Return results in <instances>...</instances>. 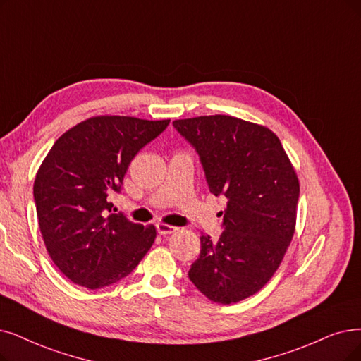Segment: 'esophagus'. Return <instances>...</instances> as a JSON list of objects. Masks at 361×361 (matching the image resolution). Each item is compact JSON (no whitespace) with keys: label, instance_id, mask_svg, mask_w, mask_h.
I'll return each mask as SVG.
<instances>
[{"label":"esophagus","instance_id":"obj_1","mask_svg":"<svg viewBox=\"0 0 361 361\" xmlns=\"http://www.w3.org/2000/svg\"><path fill=\"white\" fill-rule=\"evenodd\" d=\"M157 231H158V234H160V235H167V234L176 233L178 228H176V226H171V225H169V224L160 222V224H157Z\"/></svg>","mask_w":361,"mask_h":361}]
</instances>
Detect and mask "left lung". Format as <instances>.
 Returning <instances> with one entry per match:
<instances>
[{"mask_svg": "<svg viewBox=\"0 0 361 361\" xmlns=\"http://www.w3.org/2000/svg\"><path fill=\"white\" fill-rule=\"evenodd\" d=\"M204 167L210 192L228 198L218 241L201 235L190 280L216 304H235L271 280L296 226L299 179L268 127L231 115L175 120Z\"/></svg>", "mask_w": 361, "mask_h": 361, "instance_id": "obj_1", "label": "left lung"}]
</instances>
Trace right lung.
I'll return each instance as SVG.
<instances>
[{
  "instance_id": "obj_1",
  "label": "right lung",
  "mask_w": 361,
  "mask_h": 361,
  "mask_svg": "<svg viewBox=\"0 0 361 361\" xmlns=\"http://www.w3.org/2000/svg\"><path fill=\"white\" fill-rule=\"evenodd\" d=\"M170 120L97 115L65 132L42 160L34 182L37 218L54 265L96 290L127 277L155 241L154 225L111 213L135 155Z\"/></svg>"
}]
</instances>
